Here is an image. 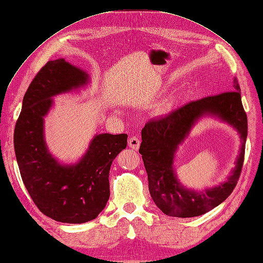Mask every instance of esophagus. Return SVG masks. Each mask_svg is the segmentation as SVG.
Masks as SVG:
<instances>
[{
	"label": "esophagus",
	"instance_id": "1",
	"mask_svg": "<svg viewBox=\"0 0 263 263\" xmlns=\"http://www.w3.org/2000/svg\"><path fill=\"white\" fill-rule=\"evenodd\" d=\"M128 145L134 150H138L140 145V140L138 137H130L128 139Z\"/></svg>",
	"mask_w": 263,
	"mask_h": 263
}]
</instances>
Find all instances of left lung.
Here are the masks:
<instances>
[{
	"instance_id": "left-lung-1",
	"label": "left lung",
	"mask_w": 263,
	"mask_h": 263,
	"mask_svg": "<svg viewBox=\"0 0 263 263\" xmlns=\"http://www.w3.org/2000/svg\"><path fill=\"white\" fill-rule=\"evenodd\" d=\"M204 112L215 114L233 124L243 142L233 176L219 187L196 194L177 183L172 171V160L177 145ZM247 127V115L236 78L232 90L190 101L165 117L146 123L141 132L139 153L142 155L150 194L156 206L170 217L190 218L201 216L221 204L233 192L239 179L245 157Z\"/></svg>"
}]
</instances>
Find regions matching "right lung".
<instances>
[{
    "label": "right lung",
    "instance_id": "1",
    "mask_svg": "<svg viewBox=\"0 0 263 263\" xmlns=\"http://www.w3.org/2000/svg\"><path fill=\"white\" fill-rule=\"evenodd\" d=\"M85 83V73L65 59L48 61L29 85L15 126V154L28 193L41 213L59 222L84 223L101 213L110 196L112 162L127 145L126 134L98 135L74 166L58 164L47 152L43 117L50 98Z\"/></svg>",
    "mask_w": 263,
    "mask_h": 263
}]
</instances>
